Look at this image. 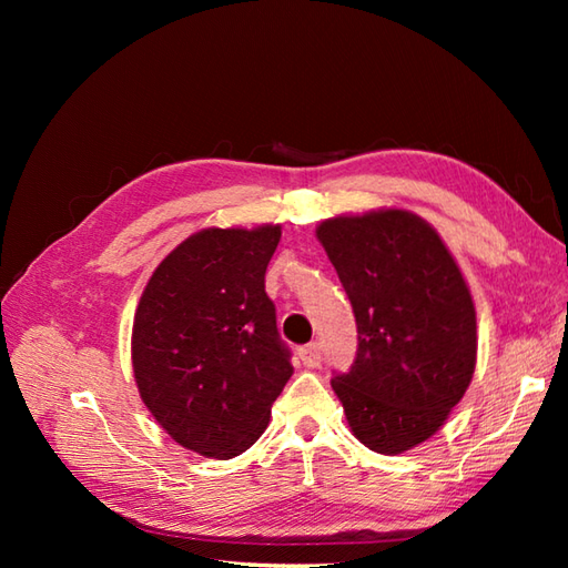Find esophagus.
Segmentation results:
<instances>
[{"instance_id": "1", "label": "esophagus", "mask_w": 568, "mask_h": 568, "mask_svg": "<svg viewBox=\"0 0 568 568\" xmlns=\"http://www.w3.org/2000/svg\"><path fill=\"white\" fill-rule=\"evenodd\" d=\"M300 358H303V364L307 368H317L320 361H322V354H320V346L317 344H307L300 348Z\"/></svg>"}]
</instances>
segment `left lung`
Masks as SVG:
<instances>
[{"mask_svg":"<svg viewBox=\"0 0 568 568\" xmlns=\"http://www.w3.org/2000/svg\"><path fill=\"white\" fill-rule=\"evenodd\" d=\"M352 300L358 352L332 381L354 437L395 456L437 434L476 371V305L442 236L383 207L317 224Z\"/></svg>","mask_w":568,"mask_h":568,"instance_id":"obj_1","label":"left lung"}]
</instances>
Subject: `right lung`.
<instances>
[{"label":"right lung","instance_id":"right-lung-1","mask_svg":"<svg viewBox=\"0 0 568 568\" xmlns=\"http://www.w3.org/2000/svg\"><path fill=\"white\" fill-rule=\"evenodd\" d=\"M281 224L207 226L168 253L143 287L131 366L153 419L210 458L244 454L293 376L265 268Z\"/></svg>","mask_w":568,"mask_h":568}]
</instances>
